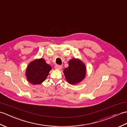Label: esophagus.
<instances>
[{"label": "esophagus", "mask_w": 127, "mask_h": 127, "mask_svg": "<svg viewBox=\"0 0 127 127\" xmlns=\"http://www.w3.org/2000/svg\"><path fill=\"white\" fill-rule=\"evenodd\" d=\"M62 68H63V66L61 65H58V64H57V65H55V68L56 69L60 70L62 69Z\"/></svg>", "instance_id": "esophagus-1"}]
</instances>
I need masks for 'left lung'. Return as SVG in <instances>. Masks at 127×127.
<instances>
[{"label":"left lung","instance_id":"obj_1","mask_svg":"<svg viewBox=\"0 0 127 127\" xmlns=\"http://www.w3.org/2000/svg\"><path fill=\"white\" fill-rule=\"evenodd\" d=\"M86 68L82 61L72 59L68 62V67L64 70L66 79L69 84L75 85L81 82L86 76Z\"/></svg>","mask_w":127,"mask_h":127}]
</instances>
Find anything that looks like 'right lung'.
I'll return each instance as SVG.
<instances>
[{
    "label": "right lung",
    "mask_w": 127,
    "mask_h": 127,
    "mask_svg": "<svg viewBox=\"0 0 127 127\" xmlns=\"http://www.w3.org/2000/svg\"><path fill=\"white\" fill-rule=\"evenodd\" d=\"M52 69V67L46 63L44 59H36L28 64L25 74L30 83L37 85L46 80Z\"/></svg>",
    "instance_id": "1"
}]
</instances>
